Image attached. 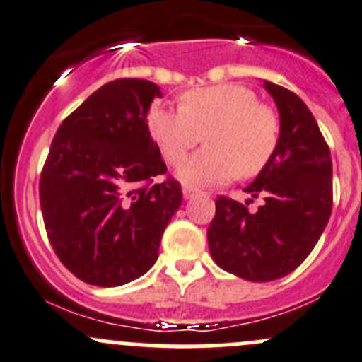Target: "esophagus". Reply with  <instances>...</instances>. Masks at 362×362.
I'll return each mask as SVG.
<instances>
[{"label":"esophagus","instance_id":"esophagus-1","mask_svg":"<svg viewBox=\"0 0 362 362\" xmlns=\"http://www.w3.org/2000/svg\"><path fill=\"white\" fill-rule=\"evenodd\" d=\"M182 194H184L185 199H191V198H194L196 189L189 187V185H184V187H182Z\"/></svg>","mask_w":362,"mask_h":362}]
</instances>
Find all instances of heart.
<instances>
[{
    "instance_id": "heart-1",
    "label": "heart",
    "mask_w": 362,
    "mask_h": 362,
    "mask_svg": "<svg viewBox=\"0 0 362 362\" xmlns=\"http://www.w3.org/2000/svg\"><path fill=\"white\" fill-rule=\"evenodd\" d=\"M148 131L164 159L178 164L202 141L206 148L185 159L178 177L189 185H217L235 175L258 173L278 145V118L240 84H217L184 93L180 110L153 106Z\"/></svg>"
}]
</instances>
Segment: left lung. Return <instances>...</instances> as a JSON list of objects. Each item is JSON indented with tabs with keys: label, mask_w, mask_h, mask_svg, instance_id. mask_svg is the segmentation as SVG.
Here are the masks:
<instances>
[{
	"label": "left lung",
	"mask_w": 362,
	"mask_h": 362,
	"mask_svg": "<svg viewBox=\"0 0 362 362\" xmlns=\"http://www.w3.org/2000/svg\"><path fill=\"white\" fill-rule=\"evenodd\" d=\"M279 113L274 153L244 189L262 196L249 202L219 196L210 223V255L230 274L256 283L274 281L296 270L324 233L332 210L331 152L317 120L300 97L263 81Z\"/></svg>",
	"instance_id": "left-lung-1"
}]
</instances>
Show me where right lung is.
Wrapping results in <instances>:
<instances>
[{"mask_svg":"<svg viewBox=\"0 0 362 362\" xmlns=\"http://www.w3.org/2000/svg\"><path fill=\"white\" fill-rule=\"evenodd\" d=\"M160 88L146 79L100 86L63 120L40 175L45 231L59 262L88 285L141 278L182 205L146 115Z\"/></svg>","mask_w":362,"mask_h":362,"instance_id":"1","label":"right lung"}]
</instances>
